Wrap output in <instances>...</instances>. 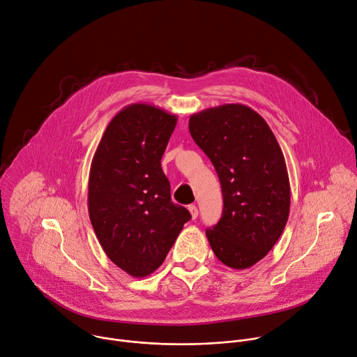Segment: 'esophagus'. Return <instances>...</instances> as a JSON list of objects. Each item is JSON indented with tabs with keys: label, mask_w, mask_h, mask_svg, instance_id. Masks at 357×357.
Returning <instances> with one entry per match:
<instances>
[{
	"label": "esophagus",
	"mask_w": 357,
	"mask_h": 357,
	"mask_svg": "<svg viewBox=\"0 0 357 357\" xmlns=\"http://www.w3.org/2000/svg\"><path fill=\"white\" fill-rule=\"evenodd\" d=\"M188 211H189V213H190V216H192V219H196L197 218V208L195 206V205H190L189 208H188Z\"/></svg>",
	"instance_id": "34e87169"
}]
</instances>
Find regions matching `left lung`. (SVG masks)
Instances as JSON below:
<instances>
[{
    "label": "left lung",
    "mask_w": 357,
    "mask_h": 357,
    "mask_svg": "<svg viewBox=\"0 0 357 357\" xmlns=\"http://www.w3.org/2000/svg\"><path fill=\"white\" fill-rule=\"evenodd\" d=\"M193 141L212 161L222 185L223 213L206 237L216 257L250 268L281 237L289 216V179L281 146L266 120L244 105L192 114Z\"/></svg>",
    "instance_id": "1"
}]
</instances>
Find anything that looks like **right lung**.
<instances>
[{
	"label": "right lung",
	"instance_id": "obj_1",
	"mask_svg": "<svg viewBox=\"0 0 357 357\" xmlns=\"http://www.w3.org/2000/svg\"><path fill=\"white\" fill-rule=\"evenodd\" d=\"M178 117L134 103L119 112L101 137L89 175V216L107 257L142 278L165 260L183 225L186 208L171 200L161 158Z\"/></svg>",
	"mask_w": 357,
	"mask_h": 357
}]
</instances>
